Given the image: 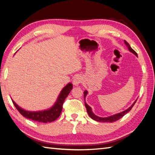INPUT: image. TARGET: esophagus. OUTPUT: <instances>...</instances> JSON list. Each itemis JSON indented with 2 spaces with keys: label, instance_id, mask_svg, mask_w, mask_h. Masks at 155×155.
I'll use <instances>...</instances> for the list:
<instances>
[{
  "label": "esophagus",
  "instance_id": "1",
  "mask_svg": "<svg viewBox=\"0 0 155 155\" xmlns=\"http://www.w3.org/2000/svg\"><path fill=\"white\" fill-rule=\"evenodd\" d=\"M82 78L80 75H77V76H75L73 78V84L75 86H77L78 84H80L82 82Z\"/></svg>",
  "mask_w": 155,
  "mask_h": 155
}]
</instances>
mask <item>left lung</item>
Here are the masks:
<instances>
[{
  "label": "left lung",
  "instance_id": "obj_1",
  "mask_svg": "<svg viewBox=\"0 0 155 155\" xmlns=\"http://www.w3.org/2000/svg\"><path fill=\"white\" fill-rule=\"evenodd\" d=\"M124 41H125V43L126 44V45L128 47V48H129V50L131 52L133 53V54H134L136 56H138V54H137V53L131 48V47L130 46L129 43L127 42L125 40H124ZM87 94V91L86 90L84 91V100H85V97H86ZM136 100L134 101V103L131 105L130 107H129V108L127 109L126 110H125V111H123V112H122L121 113H119V114H117L113 115V116H109V117H98V116H95V115L92 112L91 107H89V106H88L86 103L85 101H84V103H85V107H86V110H87V112L88 115H89L91 119H94V120H95L97 121H99V122H109V123H112V122H114V121H116L119 120V119H121L122 117L124 116L126 114H127L129 111H130L132 108L133 107V106L136 103Z\"/></svg>",
  "mask_w": 155,
  "mask_h": 155
}]
</instances>
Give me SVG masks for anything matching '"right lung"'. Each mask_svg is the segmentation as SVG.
Listing matches in <instances>:
<instances>
[{
    "instance_id": "obj_1",
    "label": "right lung",
    "mask_w": 155,
    "mask_h": 155,
    "mask_svg": "<svg viewBox=\"0 0 155 155\" xmlns=\"http://www.w3.org/2000/svg\"><path fill=\"white\" fill-rule=\"evenodd\" d=\"M73 88V84L71 83H69L65 86L61 90L60 95L58 96V100L52 108L47 110L39 112H29L22 109L17 105L14 101L12 100L13 104H14L17 110L19 113L25 117L31 119V120L41 123H49L55 121L58 118L62 110V106L66 97H68L70 91Z\"/></svg>"
}]
</instances>
